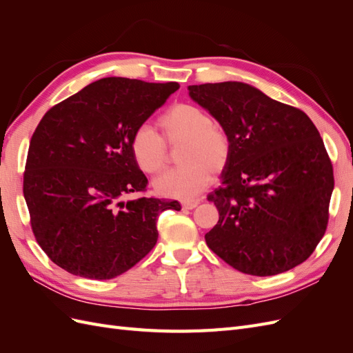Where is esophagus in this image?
<instances>
[{
	"label": "esophagus",
	"instance_id": "34e87169",
	"mask_svg": "<svg viewBox=\"0 0 353 353\" xmlns=\"http://www.w3.org/2000/svg\"><path fill=\"white\" fill-rule=\"evenodd\" d=\"M199 203H200V200H187V201L181 203V206H183V209H185V210H190V209H194Z\"/></svg>",
	"mask_w": 353,
	"mask_h": 353
}]
</instances>
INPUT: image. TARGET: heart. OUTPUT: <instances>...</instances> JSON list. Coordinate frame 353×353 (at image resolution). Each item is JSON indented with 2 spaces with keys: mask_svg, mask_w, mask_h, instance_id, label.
I'll return each instance as SVG.
<instances>
[{
  "mask_svg": "<svg viewBox=\"0 0 353 353\" xmlns=\"http://www.w3.org/2000/svg\"><path fill=\"white\" fill-rule=\"evenodd\" d=\"M160 135L153 126H137L131 137V152L137 166L145 174H157L168 160V145L184 144L178 169H170L154 179L160 196L190 200L200 194L210 183L212 174L219 175L230 163L231 138L222 126L213 123L212 116L199 105L179 103L159 117Z\"/></svg>",
  "mask_w": 353,
  "mask_h": 353,
  "instance_id": "1",
  "label": "heart"
}]
</instances>
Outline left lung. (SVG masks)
<instances>
[{"label": "left lung", "mask_w": 353, "mask_h": 353, "mask_svg": "<svg viewBox=\"0 0 353 353\" xmlns=\"http://www.w3.org/2000/svg\"><path fill=\"white\" fill-rule=\"evenodd\" d=\"M231 138L222 185L208 196L219 221L209 249L240 272L268 276L305 262L323 239L333 165L307 114L243 82L190 85Z\"/></svg>", "instance_id": "obj_1"}]
</instances>
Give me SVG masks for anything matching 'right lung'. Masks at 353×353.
I'll use <instances>...</instances> for the list:
<instances>
[{"label": "right lung", "mask_w": 353, "mask_h": 353, "mask_svg": "<svg viewBox=\"0 0 353 353\" xmlns=\"http://www.w3.org/2000/svg\"><path fill=\"white\" fill-rule=\"evenodd\" d=\"M176 82L103 78L52 105L30 138L23 196L34 236L65 271L110 280L131 270L157 241V216L176 200H125L148 181L131 137Z\"/></svg>", "instance_id": "1"}]
</instances>
